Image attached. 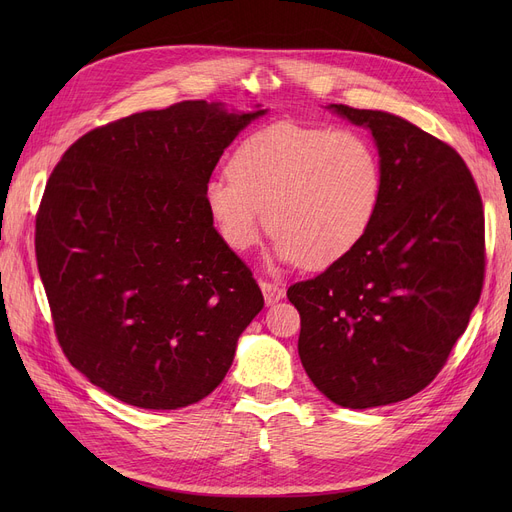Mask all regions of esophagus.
Here are the masks:
<instances>
[{"label":"esophagus","mask_w":512,"mask_h":512,"mask_svg":"<svg viewBox=\"0 0 512 512\" xmlns=\"http://www.w3.org/2000/svg\"><path fill=\"white\" fill-rule=\"evenodd\" d=\"M261 292L265 297V305H276L278 301L284 299V294H286L284 288H280L276 284H270V282H261Z\"/></svg>","instance_id":"esophagus-1"}]
</instances>
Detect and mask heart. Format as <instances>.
Listing matches in <instances>:
<instances>
[{
	"mask_svg": "<svg viewBox=\"0 0 512 512\" xmlns=\"http://www.w3.org/2000/svg\"><path fill=\"white\" fill-rule=\"evenodd\" d=\"M203 195L230 249L253 247L265 220L274 263L321 270L369 232L384 195V164L365 132L276 122L251 132L234 149L228 176L211 178Z\"/></svg>",
	"mask_w": 512,
	"mask_h": 512,
	"instance_id": "1",
	"label": "heart"
}]
</instances>
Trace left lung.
Listing matches in <instances>:
<instances>
[{"label":"left lung","mask_w":512,"mask_h":512,"mask_svg":"<svg viewBox=\"0 0 512 512\" xmlns=\"http://www.w3.org/2000/svg\"><path fill=\"white\" fill-rule=\"evenodd\" d=\"M371 132L384 164L380 211L359 245L292 284L299 357L344 409L407 400L467 330L483 284V207L463 157L409 120L330 103Z\"/></svg>","instance_id":"left-lung-1"}]
</instances>
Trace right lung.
I'll use <instances>...</instances> for the list:
<instances>
[{
	"label": "right lung",
	"instance_id": "add662e5",
	"mask_svg": "<svg viewBox=\"0 0 512 512\" xmlns=\"http://www.w3.org/2000/svg\"><path fill=\"white\" fill-rule=\"evenodd\" d=\"M267 110L182 101L80 137L51 172L37 263L68 361L126 405L170 411L222 384L263 309L213 228L205 184Z\"/></svg>",
	"mask_w": 512,
	"mask_h": 512
}]
</instances>
